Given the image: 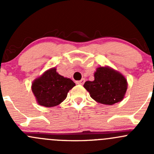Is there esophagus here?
Wrapping results in <instances>:
<instances>
[{"instance_id": "esophagus-1", "label": "esophagus", "mask_w": 154, "mask_h": 154, "mask_svg": "<svg viewBox=\"0 0 154 154\" xmlns=\"http://www.w3.org/2000/svg\"><path fill=\"white\" fill-rule=\"evenodd\" d=\"M85 83V79H81L80 80H79V81H77V83L79 85H83Z\"/></svg>"}]
</instances>
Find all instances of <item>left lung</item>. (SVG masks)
I'll return each mask as SVG.
<instances>
[{
	"instance_id": "8db88e82",
	"label": "left lung",
	"mask_w": 154,
	"mask_h": 154,
	"mask_svg": "<svg viewBox=\"0 0 154 154\" xmlns=\"http://www.w3.org/2000/svg\"><path fill=\"white\" fill-rule=\"evenodd\" d=\"M94 77L93 81L88 80L83 87L96 102L112 105L123 100L128 85L122 73L109 66H100L96 68Z\"/></svg>"
}]
</instances>
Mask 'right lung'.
Returning a JSON list of instances; mask_svg holds the SVG:
<instances>
[{"label": "right lung", "mask_w": 154, "mask_h": 154, "mask_svg": "<svg viewBox=\"0 0 154 154\" xmlns=\"http://www.w3.org/2000/svg\"><path fill=\"white\" fill-rule=\"evenodd\" d=\"M74 86L75 83L71 79L59 74L57 68L54 67L35 78L31 88L38 104L52 107L60 104Z\"/></svg>", "instance_id": "right-lung-1"}]
</instances>
